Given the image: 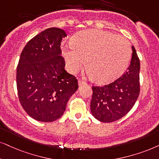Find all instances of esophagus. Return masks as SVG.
Returning a JSON list of instances; mask_svg holds the SVG:
<instances>
[{
  "label": "esophagus",
  "mask_w": 159,
  "mask_h": 159,
  "mask_svg": "<svg viewBox=\"0 0 159 159\" xmlns=\"http://www.w3.org/2000/svg\"><path fill=\"white\" fill-rule=\"evenodd\" d=\"M86 84V82L84 81V80H82V79L78 80V85H79V86L83 85V84Z\"/></svg>",
  "instance_id": "esophagus-1"
}]
</instances>
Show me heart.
Instances as JSON below:
<instances>
[{"label": "heart", "mask_w": 159, "mask_h": 159, "mask_svg": "<svg viewBox=\"0 0 159 159\" xmlns=\"http://www.w3.org/2000/svg\"><path fill=\"white\" fill-rule=\"evenodd\" d=\"M71 45L63 53L67 70L75 73L85 59L89 76L100 84L119 78L131 58V48L125 38L99 29L78 32L73 36Z\"/></svg>", "instance_id": "1"}]
</instances>
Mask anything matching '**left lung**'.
Segmentation results:
<instances>
[{
    "label": "left lung",
    "instance_id": "left-lung-1",
    "mask_svg": "<svg viewBox=\"0 0 159 159\" xmlns=\"http://www.w3.org/2000/svg\"><path fill=\"white\" fill-rule=\"evenodd\" d=\"M131 61L126 72L115 81L106 85L92 86L90 108L92 115L103 122L120 120L128 113L140 92V61L132 46Z\"/></svg>",
    "mask_w": 159,
    "mask_h": 159
}]
</instances>
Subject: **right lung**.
Segmentation results:
<instances>
[{"instance_id":"1","label":"right lung","mask_w":159,"mask_h":159,"mask_svg":"<svg viewBox=\"0 0 159 159\" xmlns=\"http://www.w3.org/2000/svg\"><path fill=\"white\" fill-rule=\"evenodd\" d=\"M64 30L50 28L28 42L17 67L20 103L30 116L49 122L63 115L69 98L78 88L75 76L65 70L61 43Z\"/></svg>"}]
</instances>
